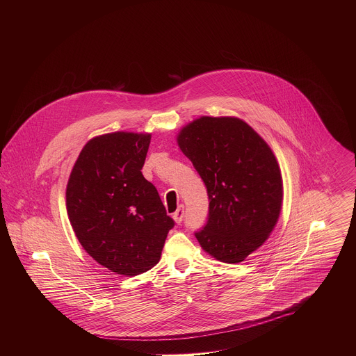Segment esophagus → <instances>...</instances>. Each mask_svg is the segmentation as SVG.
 Returning a JSON list of instances; mask_svg holds the SVG:
<instances>
[{"mask_svg": "<svg viewBox=\"0 0 356 356\" xmlns=\"http://www.w3.org/2000/svg\"><path fill=\"white\" fill-rule=\"evenodd\" d=\"M173 219L177 224H180L183 221V219H184V208L183 207L177 208V211L173 213Z\"/></svg>", "mask_w": 356, "mask_h": 356, "instance_id": "esophagus-1", "label": "esophagus"}]
</instances>
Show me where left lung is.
Here are the masks:
<instances>
[{"instance_id":"8db88e82","label":"left lung","mask_w":356,"mask_h":356,"mask_svg":"<svg viewBox=\"0 0 356 356\" xmlns=\"http://www.w3.org/2000/svg\"><path fill=\"white\" fill-rule=\"evenodd\" d=\"M208 193V218L195 232L204 251L240 263L271 234L283 202V181L267 143L243 120L200 118L177 137Z\"/></svg>"}]
</instances>
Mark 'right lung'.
I'll return each mask as SVG.
<instances>
[{
	"instance_id": "right-lung-1",
	"label": "right lung",
	"mask_w": 356,
	"mask_h": 356,
	"mask_svg": "<svg viewBox=\"0 0 356 356\" xmlns=\"http://www.w3.org/2000/svg\"><path fill=\"white\" fill-rule=\"evenodd\" d=\"M151 135L115 132L86 143L67 186V209L85 251L136 276L154 267L175 221L141 173Z\"/></svg>"
}]
</instances>
